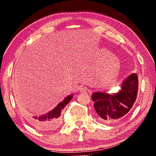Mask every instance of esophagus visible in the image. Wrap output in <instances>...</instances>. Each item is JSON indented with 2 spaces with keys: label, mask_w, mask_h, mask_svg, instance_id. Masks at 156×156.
Returning a JSON list of instances; mask_svg holds the SVG:
<instances>
[{
  "label": "esophagus",
  "mask_w": 156,
  "mask_h": 156,
  "mask_svg": "<svg viewBox=\"0 0 156 156\" xmlns=\"http://www.w3.org/2000/svg\"><path fill=\"white\" fill-rule=\"evenodd\" d=\"M80 91L81 92V93H83V92H85L86 91L85 87H82L80 88Z\"/></svg>",
  "instance_id": "esophagus-1"
}]
</instances>
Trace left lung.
Listing matches in <instances>:
<instances>
[{
  "instance_id": "left-lung-1",
  "label": "left lung",
  "mask_w": 156,
  "mask_h": 156,
  "mask_svg": "<svg viewBox=\"0 0 156 156\" xmlns=\"http://www.w3.org/2000/svg\"><path fill=\"white\" fill-rule=\"evenodd\" d=\"M138 89L136 73L129 75L121 84V89L115 94L95 92L91 96L100 120L113 123L121 120L127 114L135 102Z\"/></svg>"
}]
</instances>
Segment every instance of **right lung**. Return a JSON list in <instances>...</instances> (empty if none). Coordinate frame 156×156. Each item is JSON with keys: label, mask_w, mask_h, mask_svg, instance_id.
I'll use <instances>...</instances> for the list:
<instances>
[{"label": "right lung", "mask_w": 156, "mask_h": 156, "mask_svg": "<svg viewBox=\"0 0 156 156\" xmlns=\"http://www.w3.org/2000/svg\"><path fill=\"white\" fill-rule=\"evenodd\" d=\"M73 95H69L47 114L29 117V120L37 129L43 131H51L60 125V116L61 115L62 110L71 101Z\"/></svg>", "instance_id": "right-lung-1"}]
</instances>
